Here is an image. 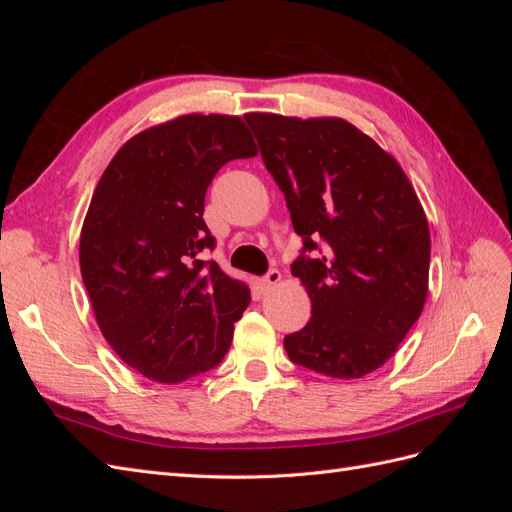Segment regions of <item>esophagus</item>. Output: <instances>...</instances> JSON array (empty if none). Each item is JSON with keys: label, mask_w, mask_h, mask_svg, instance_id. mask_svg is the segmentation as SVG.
<instances>
[{"label": "esophagus", "mask_w": 512, "mask_h": 512, "mask_svg": "<svg viewBox=\"0 0 512 512\" xmlns=\"http://www.w3.org/2000/svg\"><path fill=\"white\" fill-rule=\"evenodd\" d=\"M280 280H282V273L277 269H269V273L260 280V286H262V290H271L273 286L280 284Z\"/></svg>", "instance_id": "34e87169"}]
</instances>
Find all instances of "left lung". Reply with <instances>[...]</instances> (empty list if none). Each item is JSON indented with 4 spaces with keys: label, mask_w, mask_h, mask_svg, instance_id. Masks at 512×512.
Segmentation results:
<instances>
[{
    "label": "left lung",
    "mask_w": 512,
    "mask_h": 512,
    "mask_svg": "<svg viewBox=\"0 0 512 512\" xmlns=\"http://www.w3.org/2000/svg\"><path fill=\"white\" fill-rule=\"evenodd\" d=\"M245 121L303 239L290 271L312 318L284 348L318 374L363 378L391 359L423 312L425 211L391 153L346 119L247 113Z\"/></svg>",
    "instance_id": "8db88e82"
}]
</instances>
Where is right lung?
<instances>
[{"label": "right lung", "instance_id": "right-lung-1", "mask_svg": "<svg viewBox=\"0 0 512 512\" xmlns=\"http://www.w3.org/2000/svg\"><path fill=\"white\" fill-rule=\"evenodd\" d=\"M258 153L235 115H181L132 136L81 230V275L104 339L138 374L175 384L218 365L250 288L213 260L203 220L215 173Z\"/></svg>", "mask_w": 512, "mask_h": 512}]
</instances>
